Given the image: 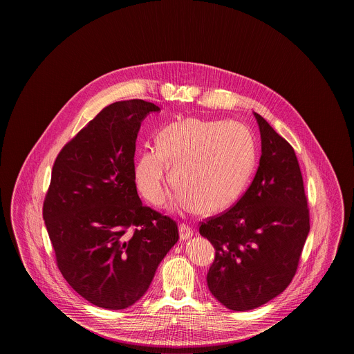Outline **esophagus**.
<instances>
[{"instance_id": "1", "label": "esophagus", "mask_w": 354, "mask_h": 354, "mask_svg": "<svg viewBox=\"0 0 354 354\" xmlns=\"http://www.w3.org/2000/svg\"><path fill=\"white\" fill-rule=\"evenodd\" d=\"M179 234H180V239L182 240H187V239H189L191 236H192V228L188 225V224H185V223H182L180 225H179Z\"/></svg>"}]
</instances>
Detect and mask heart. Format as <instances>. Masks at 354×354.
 <instances>
[{
    "mask_svg": "<svg viewBox=\"0 0 354 354\" xmlns=\"http://www.w3.org/2000/svg\"><path fill=\"white\" fill-rule=\"evenodd\" d=\"M256 163L252 133L241 123L187 118L166 126L156 149L140 153L135 183L149 202L159 205L171 182L175 202L204 215L232 207L241 196Z\"/></svg>",
    "mask_w": 354,
    "mask_h": 354,
    "instance_id": "obj_1",
    "label": "heart"
}]
</instances>
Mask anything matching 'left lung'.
<instances>
[{
	"label": "left lung",
	"instance_id": "obj_1",
	"mask_svg": "<svg viewBox=\"0 0 354 354\" xmlns=\"http://www.w3.org/2000/svg\"><path fill=\"white\" fill-rule=\"evenodd\" d=\"M261 156L252 183L237 202L202 221L215 248L207 286L225 308L250 310L290 284L309 234V208L293 147L254 113Z\"/></svg>",
	"mask_w": 354,
	"mask_h": 354
}]
</instances>
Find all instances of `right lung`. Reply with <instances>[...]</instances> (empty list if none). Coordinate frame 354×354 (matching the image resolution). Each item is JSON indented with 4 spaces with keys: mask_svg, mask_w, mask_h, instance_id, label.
<instances>
[{
    "mask_svg": "<svg viewBox=\"0 0 354 354\" xmlns=\"http://www.w3.org/2000/svg\"><path fill=\"white\" fill-rule=\"evenodd\" d=\"M143 100L104 107L59 151L42 215L57 266L88 303L119 310L149 289L178 224L140 202L134 175Z\"/></svg>",
    "mask_w": 354,
    "mask_h": 354,
    "instance_id": "1",
    "label": "right lung"
}]
</instances>
